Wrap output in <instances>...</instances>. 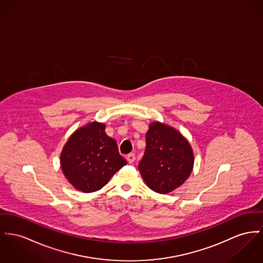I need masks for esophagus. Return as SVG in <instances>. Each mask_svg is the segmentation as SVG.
<instances>
[{
	"label": "esophagus",
	"mask_w": 263,
	"mask_h": 263,
	"mask_svg": "<svg viewBox=\"0 0 263 263\" xmlns=\"http://www.w3.org/2000/svg\"><path fill=\"white\" fill-rule=\"evenodd\" d=\"M126 160L128 161V163H133V162L136 160V156H135V154H129V155H127V157H126Z\"/></svg>",
	"instance_id": "obj_1"
}]
</instances>
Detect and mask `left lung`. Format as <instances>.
Listing matches in <instances>:
<instances>
[{
  "instance_id": "obj_1",
  "label": "left lung",
  "mask_w": 263,
  "mask_h": 263,
  "mask_svg": "<svg viewBox=\"0 0 263 263\" xmlns=\"http://www.w3.org/2000/svg\"><path fill=\"white\" fill-rule=\"evenodd\" d=\"M146 147L139 171L147 186L165 194L179 187L192 174L193 148L177 129L159 122L149 123Z\"/></svg>"
}]
</instances>
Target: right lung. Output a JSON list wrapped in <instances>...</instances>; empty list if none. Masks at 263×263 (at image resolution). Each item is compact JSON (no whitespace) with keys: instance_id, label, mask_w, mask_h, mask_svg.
<instances>
[{"instance_id":"1","label":"right lung","mask_w":263,"mask_h":263,"mask_svg":"<svg viewBox=\"0 0 263 263\" xmlns=\"http://www.w3.org/2000/svg\"><path fill=\"white\" fill-rule=\"evenodd\" d=\"M105 123L91 122L78 128L63 147L61 166L70 184L83 193L101 190L126 160L117 141L105 132Z\"/></svg>"}]
</instances>
